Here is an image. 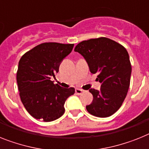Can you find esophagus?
Returning a JSON list of instances; mask_svg holds the SVG:
<instances>
[{
	"instance_id": "34e87169",
	"label": "esophagus",
	"mask_w": 149,
	"mask_h": 149,
	"mask_svg": "<svg viewBox=\"0 0 149 149\" xmlns=\"http://www.w3.org/2000/svg\"><path fill=\"white\" fill-rule=\"evenodd\" d=\"M82 92H84V90L81 89V88H76V93L77 95H81Z\"/></svg>"
}]
</instances>
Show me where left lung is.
I'll return each instance as SVG.
<instances>
[{
  "label": "left lung",
  "instance_id": "8db88e82",
  "mask_svg": "<svg viewBox=\"0 0 149 149\" xmlns=\"http://www.w3.org/2000/svg\"><path fill=\"white\" fill-rule=\"evenodd\" d=\"M74 51L84 57L91 72L98 73L102 83L99 90L89 89L93 100L86 110L95 117H110L121 107L130 88L132 67L127 49L101 37L79 42Z\"/></svg>",
  "mask_w": 149,
  "mask_h": 149
}]
</instances>
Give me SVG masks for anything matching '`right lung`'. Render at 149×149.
<instances>
[{"label":"right lung","mask_w":149,"mask_h":149,"mask_svg":"<svg viewBox=\"0 0 149 149\" xmlns=\"http://www.w3.org/2000/svg\"><path fill=\"white\" fill-rule=\"evenodd\" d=\"M73 46L45 42L26 52L19 61L17 82L21 102L36 119H58L64 113L66 100L75 93L74 88H62L51 81Z\"/></svg>","instance_id":"1"}]
</instances>
